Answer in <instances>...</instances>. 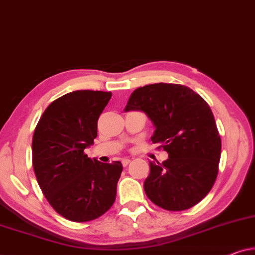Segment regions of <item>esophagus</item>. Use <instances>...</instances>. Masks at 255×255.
Listing matches in <instances>:
<instances>
[{"mask_svg": "<svg viewBox=\"0 0 255 255\" xmlns=\"http://www.w3.org/2000/svg\"><path fill=\"white\" fill-rule=\"evenodd\" d=\"M121 163H123L124 166H127V165L130 163V159H129V158H124L123 160H121Z\"/></svg>", "mask_w": 255, "mask_h": 255, "instance_id": "34e87169", "label": "esophagus"}]
</instances>
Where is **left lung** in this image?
I'll return each mask as SVG.
<instances>
[{"label":"left lung","instance_id":"left-lung-1","mask_svg":"<svg viewBox=\"0 0 255 255\" xmlns=\"http://www.w3.org/2000/svg\"><path fill=\"white\" fill-rule=\"evenodd\" d=\"M129 111L149 118L155 127L151 141L168 153L162 164L149 162L146 196L170 211L199 203L215 184L221 158V137L209 105L185 85L156 83L131 93L125 107Z\"/></svg>","mask_w":255,"mask_h":255}]
</instances>
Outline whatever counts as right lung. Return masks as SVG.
Listing matches in <instances>:
<instances>
[{
  "label": "right lung",
  "instance_id": "right-lung-1",
  "mask_svg": "<svg viewBox=\"0 0 255 255\" xmlns=\"http://www.w3.org/2000/svg\"><path fill=\"white\" fill-rule=\"evenodd\" d=\"M112 93L77 90L45 110L32 138L39 187L56 213L73 222L96 220L112 207L123 164L100 163L84 150L97 137L98 118Z\"/></svg>",
  "mask_w": 255,
  "mask_h": 255
}]
</instances>
